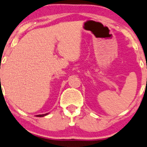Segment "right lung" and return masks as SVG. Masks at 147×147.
Returning <instances> with one entry per match:
<instances>
[{
	"label": "right lung",
	"mask_w": 147,
	"mask_h": 147,
	"mask_svg": "<svg viewBox=\"0 0 147 147\" xmlns=\"http://www.w3.org/2000/svg\"><path fill=\"white\" fill-rule=\"evenodd\" d=\"M48 115V113L42 114V115H37L36 116H37V117H44V116H45V115Z\"/></svg>",
	"instance_id": "add662e5"
}]
</instances>
